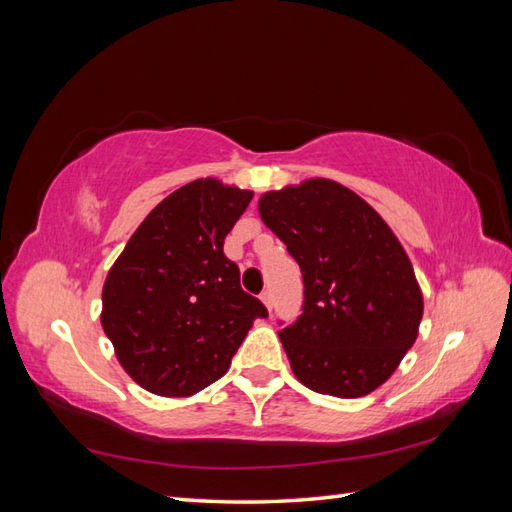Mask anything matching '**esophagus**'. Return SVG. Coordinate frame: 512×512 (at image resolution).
<instances>
[{"label":"esophagus","mask_w":512,"mask_h":512,"mask_svg":"<svg viewBox=\"0 0 512 512\" xmlns=\"http://www.w3.org/2000/svg\"><path fill=\"white\" fill-rule=\"evenodd\" d=\"M261 301H264V305L268 307V310H272V292L270 290L261 292Z\"/></svg>","instance_id":"34e87169"}]
</instances>
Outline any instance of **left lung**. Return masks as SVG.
I'll return each mask as SVG.
<instances>
[{
	"instance_id": "1",
	"label": "left lung",
	"mask_w": 512,
	"mask_h": 512,
	"mask_svg": "<svg viewBox=\"0 0 512 512\" xmlns=\"http://www.w3.org/2000/svg\"><path fill=\"white\" fill-rule=\"evenodd\" d=\"M266 227L303 275L301 316L279 331L292 371L320 395L362 397L395 373L417 340L423 296L379 213L327 178L268 192Z\"/></svg>"
}]
</instances>
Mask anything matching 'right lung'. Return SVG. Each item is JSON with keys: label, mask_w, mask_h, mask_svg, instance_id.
I'll return each instance as SVG.
<instances>
[{"label": "right lung", "mask_w": 512, "mask_h": 512, "mask_svg": "<svg viewBox=\"0 0 512 512\" xmlns=\"http://www.w3.org/2000/svg\"><path fill=\"white\" fill-rule=\"evenodd\" d=\"M253 192L198 178L154 207L117 257L102 290V329L124 371L148 392L187 397L229 371L255 318L224 255Z\"/></svg>", "instance_id": "obj_1"}]
</instances>
